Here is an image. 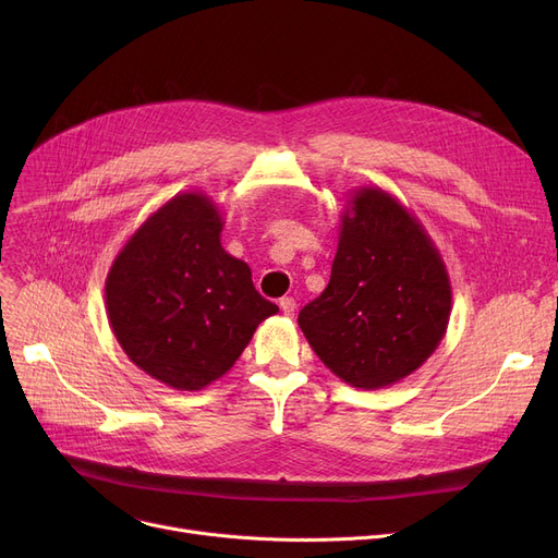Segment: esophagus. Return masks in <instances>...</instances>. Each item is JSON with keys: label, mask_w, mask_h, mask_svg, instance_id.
I'll use <instances>...</instances> for the list:
<instances>
[{"label": "esophagus", "mask_w": 558, "mask_h": 558, "mask_svg": "<svg viewBox=\"0 0 558 558\" xmlns=\"http://www.w3.org/2000/svg\"><path fill=\"white\" fill-rule=\"evenodd\" d=\"M280 310L287 314V316H291V314H294L296 312V301L294 299H291V296H284V299H280Z\"/></svg>", "instance_id": "34e87169"}]
</instances>
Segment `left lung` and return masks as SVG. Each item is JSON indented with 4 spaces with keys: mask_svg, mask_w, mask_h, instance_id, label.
<instances>
[{
    "mask_svg": "<svg viewBox=\"0 0 558 558\" xmlns=\"http://www.w3.org/2000/svg\"><path fill=\"white\" fill-rule=\"evenodd\" d=\"M452 287L414 213L383 187L350 192L324 294L299 314L318 360L375 391L421 368L446 337Z\"/></svg>",
    "mask_w": 558,
    "mask_h": 558,
    "instance_id": "obj_1",
    "label": "left lung"
}]
</instances>
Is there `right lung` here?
<instances>
[{"label":"right lung","mask_w":558,"mask_h":558,"mask_svg":"<svg viewBox=\"0 0 558 558\" xmlns=\"http://www.w3.org/2000/svg\"><path fill=\"white\" fill-rule=\"evenodd\" d=\"M223 219L203 192L169 198L117 253L106 312L129 360L175 391H201L240 360L278 305L221 246Z\"/></svg>","instance_id":"add662e5"}]
</instances>
